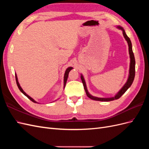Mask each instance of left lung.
Here are the masks:
<instances>
[{"label":"left lung","mask_w":149,"mask_h":149,"mask_svg":"<svg viewBox=\"0 0 149 149\" xmlns=\"http://www.w3.org/2000/svg\"><path fill=\"white\" fill-rule=\"evenodd\" d=\"M118 28L123 30V35L124 37L125 38V40H127V42L128 43L129 45V55H130V70H129V78L127 83L125 84V85L123 87L119 92L116 94V95L111 98H99V97H94L92 96L91 94H89L86 86V83L84 81V79L83 77V76H81V79L82 83L83 84V86L84 88V90L86 91V95L88 96V97H89L90 99L93 100H96V101H113V100H118V99L120 98L123 94L125 93V92L127 91L128 89V88L132 85L134 79V77H135V73H136V70H135V65H136V61H135V57H134V53L132 52V43H131V41H130V38L127 37V35H126L124 30L120 27V26H118Z\"/></svg>","instance_id":"obj_1"}]
</instances>
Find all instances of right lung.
Wrapping results in <instances>:
<instances>
[{
	"label": "right lung",
	"mask_w": 149,
	"mask_h": 149,
	"mask_svg": "<svg viewBox=\"0 0 149 149\" xmlns=\"http://www.w3.org/2000/svg\"><path fill=\"white\" fill-rule=\"evenodd\" d=\"M73 69V68L72 67H70V68H68L66 70V71H65V76H64V86H65V85H66V81H67V79H68V74H69V72ZM15 79H16V83H17V86H18V88H19V89H20V91L23 93L25 96H26V97H27L30 100H31V101L32 102H36V103H37V102L36 101H35L31 97H30L29 95H27V94H26L24 91V90L22 89V88L20 87V84H19V82H18V79H17V75L15 74Z\"/></svg>",
	"instance_id": "1"
}]
</instances>
